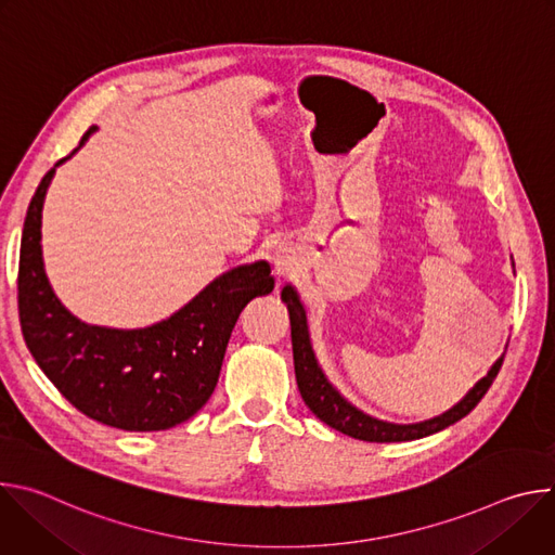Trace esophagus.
<instances>
[{
    "mask_svg": "<svg viewBox=\"0 0 555 555\" xmlns=\"http://www.w3.org/2000/svg\"><path fill=\"white\" fill-rule=\"evenodd\" d=\"M274 263H276L281 270H285V268L289 266V259H287L283 253H276V255H274Z\"/></svg>",
    "mask_w": 555,
    "mask_h": 555,
    "instance_id": "obj_1",
    "label": "esophagus"
}]
</instances>
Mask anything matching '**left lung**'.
<instances>
[{
	"instance_id": "8db88e82",
	"label": "left lung",
	"mask_w": 555,
	"mask_h": 555,
	"mask_svg": "<svg viewBox=\"0 0 555 555\" xmlns=\"http://www.w3.org/2000/svg\"><path fill=\"white\" fill-rule=\"evenodd\" d=\"M283 302L287 305L289 311V325H292V351H294V371H296V384L300 390V398L307 404V409L332 426L334 430L349 435L360 441H371V443H392V441H413L428 437L433 433H439L454 422L463 420L474 406H477L488 388L492 386L494 377L499 375V369L503 364L505 353L490 366L488 375L481 377L477 384H474L461 402H456L450 411L420 422V424H390L375 420L360 409H356L351 402H347L343 395L334 388V384L327 379L323 369L319 366V360L313 356L311 340H309V330H307V315L305 307L292 285H285L281 292Z\"/></svg>"
}]
</instances>
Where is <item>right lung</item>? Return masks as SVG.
<instances>
[{
    "mask_svg": "<svg viewBox=\"0 0 555 555\" xmlns=\"http://www.w3.org/2000/svg\"><path fill=\"white\" fill-rule=\"evenodd\" d=\"M41 180L24 221L17 300L24 340L63 398L90 420L129 433L167 430L191 420L212 395L242 309L274 289L270 263L228 270L171 319L144 330L86 325L54 296L41 257V210L59 165Z\"/></svg>",
    "mask_w": 555,
    "mask_h": 555,
    "instance_id": "obj_1",
    "label": "right lung"
}]
</instances>
